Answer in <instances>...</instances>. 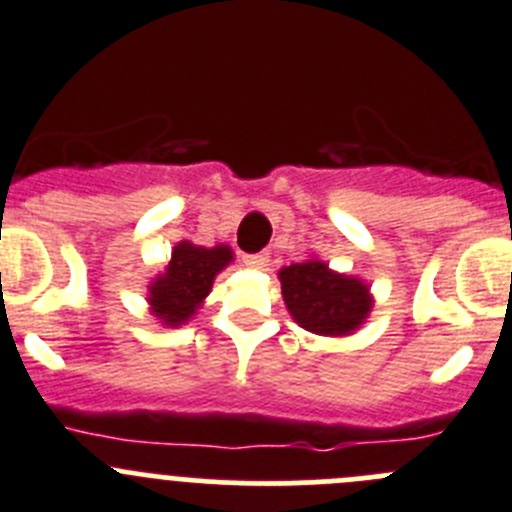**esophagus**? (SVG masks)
<instances>
[{
  "instance_id": "obj_1",
  "label": "esophagus",
  "mask_w": 512,
  "mask_h": 512,
  "mask_svg": "<svg viewBox=\"0 0 512 512\" xmlns=\"http://www.w3.org/2000/svg\"><path fill=\"white\" fill-rule=\"evenodd\" d=\"M242 262H245L250 270H265L267 262H270V257H267V252H257V255H245L242 257Z\"/></svg>"
}]
</instances>
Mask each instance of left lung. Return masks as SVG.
<instances>
[{
  "mask_svg": "<svg viewBox=\"0 0 512 512\" xmlns=\"http://www.w3.org/2000/svg\"><path fill=\"white\" fill-rule=\"evenodd\" d=\"M278 278L293 321L318 336H348L374 308L364 280L333 272L315 257L283 267Z\"/></svg>",
  "mask_w": 512,
  "mask_h": 512,
  "instance_id": "8db88e82",
  "label": "left lung"
}]
</instances>
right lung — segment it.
Instances as JSON below:
<instances>
[{"mask_svg": "<svg viewBox=\"0 0 512 512\" xmlns=\"http://www.w3.org/2000/svg\"><path fill=\"white\" fill-rule=\"evenodd\" d=\"M232 260V247L227 245L199 247L179 242L171 252L166 272L148 285L151 313L169 328L186 323L202 308L217 272H222Z\"/></svg>", "mask_w": 512, "mask_h": 512, "instance_id": "add662e5", "label": "right lung"}]
</instances>
